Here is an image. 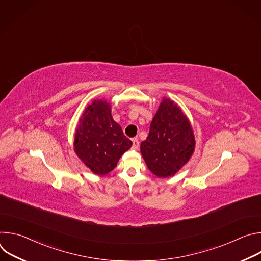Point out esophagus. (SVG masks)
Wrapping results in <instances>:
<instances>
[{
    "mask_svg": "<svg viewBox=\"0 0 261 261\" xmlns=\"http://www.w3.org/2000/svg\"><path fill=\"white\" fill-rule=\"evenodd\" d=\"M132 143H133L132 147L134 148V150H137L138 146H139V141H138V139H137V138H133V139H132Z\"/></svg>",
    "mask_w": 261,
    "mask_h": 261,
    "instance_id": "1",
    "label": "esophagus"
}]
</instances>
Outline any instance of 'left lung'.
<instances>
[{
    "label": "left lung",
    "instance_id": "left-lung-1",
    "mask_svg": "<svg viewBox=\"0 0 261 261\" xmlns=\"http://www.w3.org/2000/svg\"><path fill=\"white\" fill-rule=\"evenodd\" d=\"M192 126L179 106L163 98L155 115L150 133L140 143V152L150 169L158 177L174 175L194 153Z\"/></svg>",
    "mask_w": 261,
    "mask_h": 261
}]
</instances>
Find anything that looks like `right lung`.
Instances as JSON below:
<instances>
[{
  "label": "right lung",
  "instance_id": "add662e5",
  "mask_svg": "<svg viewBox=\"0 0 261 261\" xmlns=\"http://www.w3.org/2000/svg\"><path fill=\"white\" fill-rule=\"evenodd\" d=\"M131 146L132 141L111 117L107 100H94L86 107L75 131L74 151L95 174L110 172Z\"/></svg>",
  "mask_w": 261,
  "mask_h": 261
}]
</instances>
